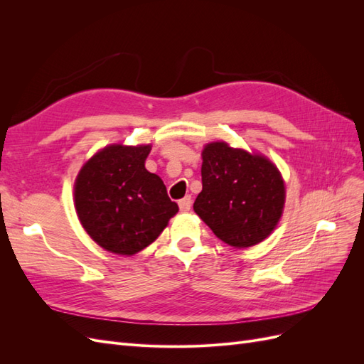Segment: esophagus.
<instances>
[{
    "label": "esophagus",
    "mask_w": 364,
    "mask_h": 364,
    "mask_svg": "<svg viewBox=\"0 0 364 364\" xmlns=\"http://www.w3.org/2000/svg\"><path fill=\"white\" fill-rule=\"evenodd\" d=\"M191 203H193V200H191V196H185L183 199H181V200H179V208H181V211H183V213H188L190 209H191Z\"/></svg>",
    "instance_id": "1"
}]
</instances>
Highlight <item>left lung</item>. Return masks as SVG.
I'll use <instances>...</instances> for the list:
<instances>
[{"mask_svg":"<svg viewBox=\"0 0 364 364\" xmlns=\"http://www.w3.org/2000/svg\"><path fill=\"white\" fill-rule=\"evenodd\" d=\"M194 211L223 243L255 246L277 228L285 202L282 176L266 156L209 142Z\"/></svg>","mask_w":364,"mask_h":364,"instance_id":"obj_1","label":"left lung"}]
</instances>
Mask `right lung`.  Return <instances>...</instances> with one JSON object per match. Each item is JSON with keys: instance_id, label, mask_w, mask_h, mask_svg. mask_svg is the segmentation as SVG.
I'll return each mask as SVG.
<instances>
[{"instance_id": "obj_1", "label": "right lung", "mask_w": 364, "mask_h": 364, "mask_svg": "<svg viewBox=\"0 0 364 364\" xmlns=\"http://www.w3.org/2000/svg\"><path fill=\"white\" fill-rule=\"evenodd\" d=\"M151 147L107 146L87 161L74 183L82 226L98 246L130 257L155 241L179 211L158 174L146 170Z\"/></svg>"}]
</instances>
